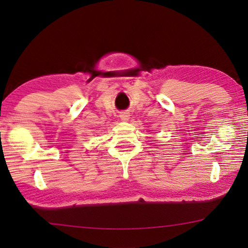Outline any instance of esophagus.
Returning <instances> with one entry per match:
<instances>
[{"instance_id":"obj_1","label":"esophagus","mask_w":248,"mask_h":248,"mask_svg":"<svg viewBox=\"0 0 248 248\" xmlns=\"http://www.w3.org/2000/svg\"><path fill=\"white\" fill-rule=\"evenodd\" d=\"M129 111H123V112H120V115H119V117H120V119L121 120H124V121H125V120H128L129 119Z\"/></svg>"}]
</instances>
